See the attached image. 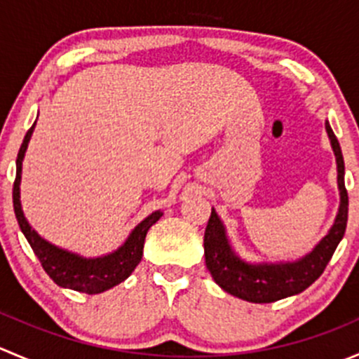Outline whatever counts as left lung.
I'll list each match as a JSON object with an SVG mask.
<instances>
[{
  "label": "left lung",
  "mask_w": 359,
  "mask_h": 359,
  "mask_svg": "<svg viewBox=\"0 0 359 359\" xmlns=\"http://www.w3.org/2000/svg\"><path fill=\"white\" fill-rule=\"evenodd\" d=\"M325 128L335 153L337 184L340 191V206L334 226L330 227L327 236L313 248V252L295 262L248 264L231 248L226 236V227L212 208V215L205 229V240H203L205 262L212 278L222 290L248 302L269 304L304 292L323 274L337 245L346 233L347 206H349V198L344 184V158L340 144L330 123H325Z\"/></svg>",
  "instance_id": "8db88e82"
}]
</instances>
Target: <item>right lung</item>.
<instances>
[{
  "mask_svg": "<svg viewBox=\"0 0 359 359\" xmlns=\"http://www.w3.org/2000/svg\"><path fill=\"white\" fill-rule=\"evenodd\" d=\"M36 125V121H34ZM34 125L27 130L24 137V142L20 146L19 154H17V175L15 182H13V210H15V217L19 220L20 231L24 233L25 240L29 241L31 248L34 250L36 257L41 262L43 269L46 271L50 278L55 281L59 287L71 288V290L83 292V293H100L106 292L109 288L116 287L121 281L132 274V271L139 266L140 259H142L144 241H146V234L153 224H156L159 217L163 215L161 210L151 213L149 217L142 220L128 240L121 245L116 252L109 253L104 257H95V259H86V257L78 255V253L67 252V250L55 247V245L48 243L43 240L31 226H29L27 219L24 217L22 206H20V173H22V159L27 149L29 139L32 135Z\"/></svg>",
  "mask_w": 359,
  "mask_h": 359,
  "instance_id": "obj_1",
  "label": "right lung"
}]
</instances>
